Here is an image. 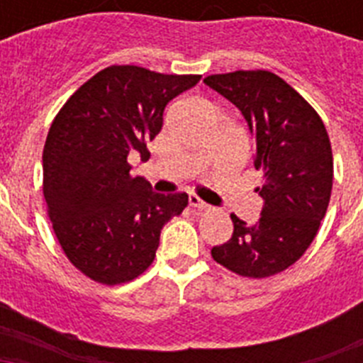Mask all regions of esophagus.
<instances>
[{
    "label": "esophagus",
    "instance_id": "34e87169",
    "mask_svg": "<svg viewBox=\"0 0 363 363\" xmlns=\"http://www.w3.org/2000/svg\"><path fill=\"white\" fill-rule=\"evenodd\" d=\"M189 205L198 211H211V205L205 203L203 200H200V198L194 196V194H191V196H189Z\"/></svg>",
    "mask_w": 363,
    "mask_h": 363
}]
</instances>
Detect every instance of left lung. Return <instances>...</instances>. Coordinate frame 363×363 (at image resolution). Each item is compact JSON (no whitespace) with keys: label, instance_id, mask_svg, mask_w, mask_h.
<instances>
[{"label":"left lung","instance_id":"left-lung-1","mask_svg":"<svg viewBox=\"0 0 363 363\" xmlns=\"http://www.w3.org/2000/svg\"><path fill=\"white\" fill-rule=\"evenodd\" d=\"M205 85L242 111L264 171L262 216L230 214L233 238L213 247L214 262L245 278H267L298 262L318 233L333 189V150L322 118L269 70L213 74Z\"/></svg>","mask_w":363,"mask_h":363}]
</instances>
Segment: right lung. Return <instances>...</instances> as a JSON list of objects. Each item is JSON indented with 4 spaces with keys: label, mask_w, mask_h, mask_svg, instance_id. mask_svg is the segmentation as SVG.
<instances>
[{
    "label": "right lung",
    "mask_w": 363,
    "mask_h": 363,
    "mask_svg": "<svg viewBox=\"0 0 363 363\" xmlns=\"http://www.w3.org/2000/svg\"><path fill=\"white\" fill-rule=\"evenodd\" d=\"M111 65L74 92L50 125L43 149V196L63 252L104 285L138 278L154 262L160 233L187 207L185 192L158 194L133 178L130 152L149 156L167 104L200 82Z\"/></svg>",
    "instance_id": "add662e5"
}]
</instances>
